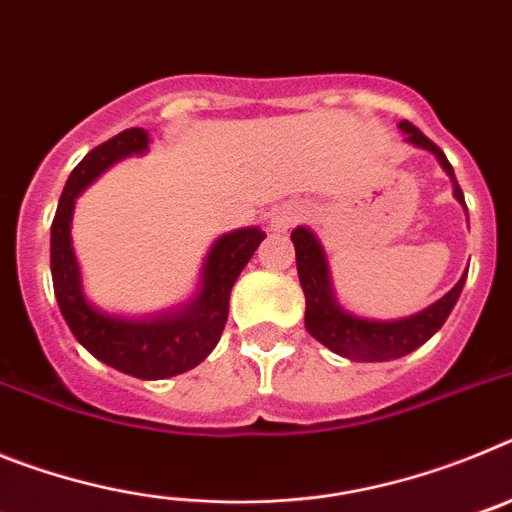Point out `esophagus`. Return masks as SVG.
<instances>
[{
    "mask_svg": "<svg viewBox=\"0 0 512 512\" xmlns=\"http://www.w3.org/2000/svg\"><path fill=\"white\" fill-rule=\"evenodd\" d=\"M302 217V207L297 205V202H289V205H279L271 210L269 215V228L277 230V233H284V230H289L292 225L300 223Z\"/></svg>",
    "mask_w": 512,
    "mask_h": 512,
    "instance_id": "esophagus-1",
    "label": "esophagus"
}]
</instances>
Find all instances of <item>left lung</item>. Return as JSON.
Masks as SVG:
<instances>
[{
  "mask_svg": "<svg viewBox=\"0 0 512 512\" xmlns=\"http://www.w3.org/2000/svg\"><path fill=\"white\" fill-rule=\"evenodd\" d=\"M400 130L408 135L413 146L425 148V151L436 153L438 164L443 171L454 179V197L467 207L464 192L456 182L454 169H451L449 158L443 156L441 148L431 138H425L413 122L402 120ZM292 243L297 251V274H300L302 292H305V328L315 341L328 346L333 354L346 356L351 361H390L410 354L418 346H423L428 338L446 323L449 312L454 310L459 300L467 274L456 282L449 295H443L436 305L428 310L418 312L413 318L395 320V323H377V320H364L348 315L336 300H333V289H330L328 266H325V253L320 248L318 238L307 228L292 230Z\"/></svg>",
  "mask_w": 512,
  "mask_h": 512,
  "instance_id": "1",
  "label": "left lung"
}]
</instances>
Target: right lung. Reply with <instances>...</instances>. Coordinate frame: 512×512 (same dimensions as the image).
Instances as JSON below:
<instances>
[{
    "mask_svg": "<svg viewBox=\"0 0 512 512\" xmlns=\"http://www.w3.org/2000/svg\"><path fill=\"white\" fill-rule=\"evenodd\" d=\"M148 148L143 128H128L92 148L71 171L51 225V274L58 307L76 341L99 361L138 379H166L194 369L217 346L228 323L230 289L266 233L243 228L223 235L207 253L202 289L187 310L158 320H122L94 310L81 292L79 264L71 248L76 194L107 166Z\"/></svg>",
    "mask_w": 512,
    "mask_h": 512,
    "instance_id": "1",
    "label": "right lung"
}]
</instances>
